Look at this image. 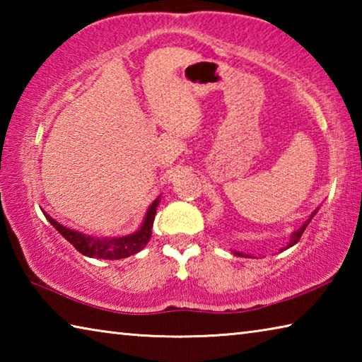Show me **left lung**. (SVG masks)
<instances>
[{
  "label": "left lung",
  "mask_w": 362,
  "mask_h": 362,
  "mask_svg": "<svg viewBox=\"0 0 362 362\" xmlns=\"http://www.w3.org/2000/svg\"><path fill=\"white\" fill-rule=\"evenodd\" d=\"M315 214L316 212H313V216H315ZM313 216H311V217H313ZM311 220V218H310ZM310 220H308V222H305L302 226H300V228L296 231V233H293V235H292V240H291V243L289 244H287V247H291V246H293V244H297L298 241H300V238H302V235H303V231H305V228H306V226H308V223H310ZM287 247H284V249H287ZM236 255H243V254H240V252H235Z\"/></svg>",
  "instance_id": "8db88e82"
}]
</instances>
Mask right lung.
Returning a JSON list of instances; mask_svg holds the SVG:
<instances>
[{"label":"right lung","mask_w":362,"mask_h":362,"mask_svg":"<svg viewBox=\"0 0 362 362\" xmlns=\"http://www.w3.org/2000/svg\"><path fill=\"white\" fill-rule=\"evenodd\" d=\"M156 206L158 199L148 207V212L145 216V222L140 226V230L132 233V235L121 236V238H93L86 236L83 233L73 231L70 228H65L64 225L57 223L52 217H47L51 225L56 228L60 235H62L66 241L73 244L78 252L88 257H95V259H108V260H119L126 259V257H131L142 250L146 243L150 241L151 236V228H153V220L156 216Z\"/></svg>","instance_id":"1"}]
</instances>
